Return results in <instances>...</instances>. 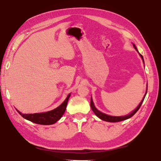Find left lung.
<instances>
[{
	"label": "left lung",
	"instance_id": "left-lung-1",
	"mask_svg": "<svg viewBox=\"0 0 161 161\" xmlns=\"http://www.w3.org/2000/svg\"><path fill=\"white\" fill-rule=\"evenodd\" d=\"M133 47H134V48L136 49V50H137V49H136V46H135L134 45H133ZM140 55H141V58H142L143 60V56L141 55V54H140ZM143 62H144V61H143ZM147 89H148V87H147ZM146 93H147V92H146L145 96H144L143 99H142V101H141V102L140 103V104L138 106V107L136 108V109L133 111V112H131L130 114H129V115H127V116H112L107 115V114H103V113H102V112H101V111H99V110H97V108H96V107H94V103H93V101H92V99H91L90 106H91V108H92V111H94V114H96V115H97L98 117H99V119H102V120H103V121H108V122H119V121H124V120H126V119H128L130 118V117L133 116L136 112H137L138 110L140 108L141 104H142V103H143V102L144 99H145V97H146Z\"/></svg>",
	"mask_w": 161,
	"mask_h": 161
}]
</instances>
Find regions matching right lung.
Here are the masks:
<instances>
[{"instance_id":"add662e5","label":"right lung","mask_w":161,"mask_h":161,"mask_svg":"<svg viewBox=\"0 0 161 161\" xmlns=\"http://www.w3.org/2000/svg\"><path fill=\"white\" fill-rule=\"evenodd\" d=\"M69 97L70 94L68 95L67 99L64 100V102L62 103L60 106H59L58 108H54V110L47 111V112L37 113L32 114H23L19 111H17L24 119L33 122V123L41 125L53 124L55 123V122L58 121V120L61 118L62 116L64 114L65 109H66L68 99H69Z\"/></svg>"}]
</instances>
